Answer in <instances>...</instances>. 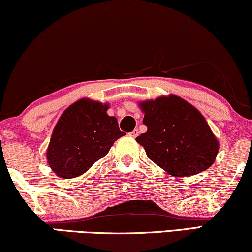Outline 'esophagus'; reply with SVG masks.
I'll return each instance as SVG.
<instances>
[{"label": "esophagus", "mask_w": 252, "mask_h": 252, "mask_svg": "<svg viewBox=\"0 0 252 252\" xmlns=\"http://www.w3.org/2000/svg\"><path fill=\"white\" fill-rule=\"evenodd\" d=\"M129 135H131L132 138H136V136L139 135V131H138V129H133V131L129 133Z\"/></svg>", "instance_id": "1"}]
</instances>
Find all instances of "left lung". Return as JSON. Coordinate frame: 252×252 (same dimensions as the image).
Masks as SVG:
<instances>
[{"instance_id": "1", "label": "left lung", "mask_w": 252, "mask_h": 252, "mask_svg": "<svg viewBox=\"0 0 252 252\" xmlns=\"http://www.w3.org/2000/svg\"><path fill=\"white\" fill-rule=\"evenodd\" d=\"M147 132L136 138L146 154L170 175H195L209 168L219 141L192 105L170 94L140 104Z\"/></svg>"}]
</instances>
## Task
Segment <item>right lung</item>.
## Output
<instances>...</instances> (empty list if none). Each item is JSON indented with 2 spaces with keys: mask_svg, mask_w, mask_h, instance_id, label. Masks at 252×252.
<instances>
[{
  "mask_svg": "<svg viewBox=\"0 0 252 252\" xmlns=\"http://www.w3.org/2000/svg\"><path fill=\"white\" fill-rule=\"evenodd\" d=\"M107 108V104L80 99L62 114L46 151L49 166L60 178L82 175L125 134Z\"/></svg>",
  "mask_w": 252,
  "mask_h": 252,
  "instance_id": "right-lung-1",
  "label": "right lung"
}]
</instances>
